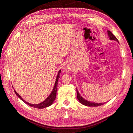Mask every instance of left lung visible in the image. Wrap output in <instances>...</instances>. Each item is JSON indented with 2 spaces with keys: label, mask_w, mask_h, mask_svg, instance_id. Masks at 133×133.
<instances>
[{
  "label": "left lung",
  "mask_w": 133,
  "mask_h": 133,
  "mask_svg": "<svg viewBox=\"0 0 133 133\" xmlns=\"http://www.w3.org/2000/svg\"><path fill=\"white\" fill-rule=\"evenodd\" d=\"M108 37H109V39L110 40H113V41H117L118 43H119V41L116 38V37L113 34L110 32V31H108ZM77 99L79 101V102H80L81 104H83L84 105H85L87 107H98V106H101L104 104V103H95V102H90V101H88L87 100H86L84 99V98L82 97L81 96L80 94H79L78 90H77Z\"/></svg>",
  "instance_id": "1"
}]
</instances>
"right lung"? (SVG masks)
Masks as SVG:
<instances>
[{
  "label": "right lung",
  "instance_id": "1",
  "mask_svg": "<svg viewBox=\"0 0 133 133\" xmlns=\"http://www.w3.org/2000/svg\"><path fill=\"white\" fill-rule=\"evenodd\" d=\"M60 73H61V70H60L58 71V73H57V75L56 76V81H55V83L54 87V88H53V90L51 92V93H50L49 96L47 97V98L41 103H38V104H32V103H30L24 100L23 99L21 98V96L19 95V94L15 90H14V92L16 93L17 96L21 100H22L24 102L26 103V104L28 105L29 106H30V107H33L34 108H38V109H43V108H45L46 107H49V106L51 105L52 103H54L55 98H56L57 88V83H58L57 82H58V79L60 78Z\"/></svg>",
  "mask_w": 133,
  "mask_h": 133
}]
</instances>
